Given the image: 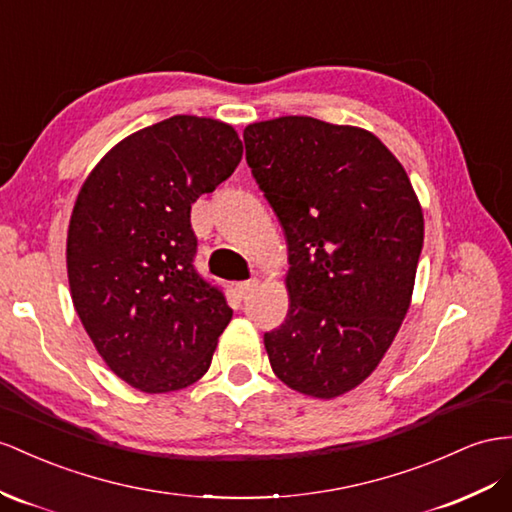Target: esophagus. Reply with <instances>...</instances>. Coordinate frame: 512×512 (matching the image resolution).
Segmentation results:
<instances>
[{
	"label": "esophagus",
	"mask_w": 512,
	"mask_h": 512,
	"mask_svg": "<svg viewBox=\"0 0 512 512\" xmlns=\"http://www.w3.org/2000/svg\"><path fill=\"white\" fill-rule=\"evenodd\" d=\"M259 285V279L257 277H253V279H248V281H244V283H240L238 285V292H240V296L242 298H248L251 296L253 292H255V287Z\"/></svg>",
	"instance_id": "obj_1"
}]
</instances>
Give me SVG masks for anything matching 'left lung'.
<instances>
[{"mask_svg":"<svg viewBox=\"0 0 512 512\" xmlns=\"http://www.w3.org/2000/svg\"><path fill=\"white\" fill-rule=\"evenodd\" d=\"M246 164L290 251V311L264 335L272 372L335 398L381 363L411 303L422 207L374 134L311 116L244 129Z\"/></svg>","mask_w":512,"mask_h":512,"instance_id":"1","label":"left lung"}]
</instances>
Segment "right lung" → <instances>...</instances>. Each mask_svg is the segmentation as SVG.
Wrapping results in <instances>:
<instances>
[{
	"instance_id": "obj_1",
	"label": "right lung",
	"mask_w": 512,
	"mask_h": 512,
	"mask_svg": "<svg viewBox=\"0 0 512 512\" xmlns=\"http://www.w3.org/2000/svg\"><path fill=\"white\" fill-rule=\"evenodd\" d=\"M240 160L231 125L179 114L121 140L77 194L67 238L73 305L131 387L168 393L209 370L233 311L194 266L190 209Z\"/></svg>"
}]
</instances>
